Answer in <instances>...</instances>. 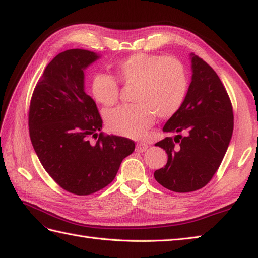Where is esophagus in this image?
<instances>
[{"label": "esophagus", "instance_id": "esophagus-1", "mask_svg": "<svg viewBox=\"0 0 258 258\" xmlns=\"http://www.w3.org/2000/svg\"><path fill=\"white\" fill-rule=\"evenodd\" d=\"M148 148V145L146 143H137V145H136V152H140V153H143V152H145L146 149Z\"/></svg>", "mask_w": 258, "mask_h": 258}]
</instances>
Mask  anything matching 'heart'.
<instances>
[{"instance_id":"b5f03b06","label":"heart","mask_w":258,"mask_h":258,"mask_svg":"<svg viewBox=\"0 0 258 258\" xmlns=\"http://www.w3.org/2000/svg\"><path fill=\"white\" fill-rule=\"evenodd\" d=\"M117 80L123 85H136L134 103L106 113L107 127L117 135L141 139L158 118H168L180 109L187 94V77L176 59L159 55L135 53L115 66ZM92 94L99 103L114 104L118 85L114 78L97 74L91 83Z\"/></svg>"}]
</instances>
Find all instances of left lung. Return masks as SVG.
<instances>
[{
    "label": "left lung",
    "instance_id": "obj_1",
    "mask_svg": "<svg viewBox=\"0 0 258 258\" xmlns=\"http://www.w3.org/2000/svg\"><path fill=\"white\" fill-rule=\"evenodd\" d=\"M190 61L192 76L183 103L163 128L175 136L155 144L165 149L168 160L154 177L175 192L199 190L211 180L234 126L231 101L217 73L195 53Z\"/></svg>",
    "mask_w": 258,
    "mask_h": 258
}]
</instances>
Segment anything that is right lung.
<instances>
[{
  "instance_id": "1",
  "label": "right lung",
  "mask_w": 258,
  "mask_h": 258,
  "mask_svg": "<svg viewBox=\"0 0 258 258\" xmlns=\"http://www.w3.org/2000/svg\"><path fill=\"white\" fill-rule=\"evenodd\" d=\"M101 56L69 49L48 63L36 85L28 115L29 136L45 170L71 194L87 196L113 181L135 143L99 134L102 118L85 90V70ZM92 136L98 141L91 143Z\"/></svg>"
}]
</instances>
